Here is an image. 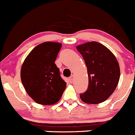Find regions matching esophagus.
<instances>
[{
	"label": "esophagus",
	"instance_id": "obj_1",
	"mask_svg": "<svg viewBox=\"0 0 135 135\" xmlns=\"http://www.w3.org/2000/svg\"><path fill=\"white\" fill-rule=\"evenodd\" d=\"M69 81L71 82V83H73V81H74V76H73V75L71 76L69 78Z\"/></svg>",
	"mask_w": 135,
	"mask_h": 135
}]
</instances>
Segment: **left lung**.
Masks as SVG:
<instances>
[{"mask_svg":"<svg viewBox=\"0 0 135 135\" xmlns=\"http://www.w3.org/2000/svg\"><path fill=\"white\" fill-rule=\"evenodd\" d=\"M86 65L89 86L80 98L86 104L102 103L111 95L118 84L120 69L116 57L107 47L97 42L77 46Z\"/></svg>","mask_w":135,"mask_h":135,"instance_id":"obj_1","label":"left lung"}]
</instances>
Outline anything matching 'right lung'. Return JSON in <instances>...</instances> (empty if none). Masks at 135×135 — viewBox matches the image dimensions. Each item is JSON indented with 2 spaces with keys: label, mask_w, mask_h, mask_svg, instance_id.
<instances>
[{
  "label": "right lung",
  "mask_w": 135,
  "mask_h": 135,
  "mask_svg": "<svg viewBox=\"0 0 135 135\" xmlns=\"http://www.w3.org/2000/svg\"><path fill=\"white\" fill-rule=\"evenodd\" d=\"M62 45L45 42L36 46L24 61L20 78L25 89L36 103L52 105L57 102L66 89L55 61Z\"/></svg>",
  "instance_id": "1"
}]
</instances>
